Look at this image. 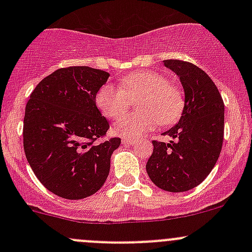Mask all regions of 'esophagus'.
<instances>
[{"mask_svg":"<svg viewBox=\"0 0 252 252\" xmlns=\"http://www.w3.org/2000/svg\"><path fill=\"white\" fill-rule=\"evenodd\" d=\"M138 142V140L136 139H131V138H123L122 139V144L124 145H134Z\"/></svg>","mask_w":252,"mask_h":252,"instance_id":"34e87169","label":"esophagus"}]
</instances>
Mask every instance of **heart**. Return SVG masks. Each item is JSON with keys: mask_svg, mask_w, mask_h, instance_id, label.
<instances>
[{"mask_svg": "<svg viewBox=\"0 0 252 252\" xmlns=\"http://www.w3.org/2000/svg\"><path fill=\"white\" fill-rule=\"evenodd\" d=\"M141 95L138 101L140 112L127 115L113 126L121 136L136 138L154 128L157 123L173 124L184 108V97L178 86L163 74L145 70L129 74L121 80V88L105 84L96 94V103L105 116L118 119L130 104V98Z\"/></svg>", "mask_w": 252, "mask_h": 252, "instance_id": "1", "label": "heart"}]
</instances>
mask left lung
Here are the masks:
<instances>
[{"instance_id": "1", "label": "left lung", "mask_w": 252, "mask_h": 252, "mask_svg": "<svg viewBox=\"0 0 252 252\" xmlns=\"http://www.w3.org/2000/svg\"><path fill=\"white\" fill-rule=\"evenodd\" d=\"M182 83L185 94L179 122L164 131L172 140L152 141L146 172L155 185L171 192L197 187L215 167L224 135V103L211 78L190 62L163 61Z\"/></svg>"}]
</instances>
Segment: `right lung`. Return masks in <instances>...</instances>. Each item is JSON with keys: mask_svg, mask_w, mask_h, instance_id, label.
Segmentation results:
<instances>
[{"mask_svg": "<svg viewBox=\"0 0 252 252\" xmlns=\"http://www.w3.org/2000/svg\"><path fill=\"white\" fill-rule=\"evenodd\" d=\"M110 73L90 67L61 68L42 79L25 107L23 144L28 162L47 190L68 200L91 196L110 173L121 139L96 106Z\"/></svg>", "mask_w": 252, "mask_h": 252, "instance_id": "add662e5", "label": "right lung"}]
</instances>
